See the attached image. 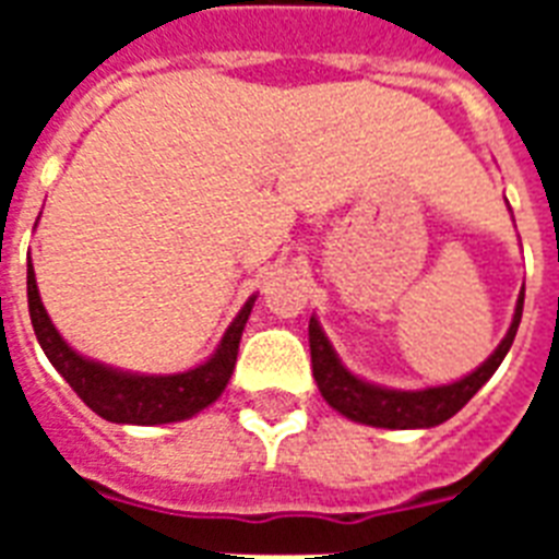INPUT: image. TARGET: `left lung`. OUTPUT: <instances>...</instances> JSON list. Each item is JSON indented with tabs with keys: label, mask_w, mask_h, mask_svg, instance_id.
<instances>
[{
	"label": "left lung",
	"mask_w": 559,
	"mask_h": 559,
	"mask_svg": "<svg viewBox=\"0 0 559 559\" xmlns=\"http://www.w3.org/2000/svg\"><path fill=\"white\" fill-rule=\"evenodd\" d=\"M522 305H525V287L520 289L511 328L504 333V340L496 345L493 354L476 371L464 373L452 382H441V385L408 391L380 385V382H371L350 371L313 313L310 324H307V336H310L316 385L322 391V397L328 400V406L336 408L340 415H345L354 424L377 426V429H432V426L450 420L452 415H459L461 408L467 406V400L493 377L496 368L502 366V359L508 357L513 345V336H516V328L522 322Z\"/></svg>",
	"instance_id": "obj_1"
}]
</instances>
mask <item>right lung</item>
<instances>
[{
  "instance_id": "right-lung-1",
  "label": "right lung",
  "mask_w": 559,
  "mask_h": 559,
  "mask_svg": "<svg viewBox=\"0 0 559 559\" xmlns=\"http://www.w3.org/2000/svg\"><path fill=\"white\" fill-rule=\"evenodd\" d=\"M254 298L258 296H249V301L240 307V313L231 319L214 354L188 371H124V368L83 357L81 350H74L60 336L51 316L43 307L34 263L28 258V313L39 348L46 350L48 362L57 368V373L78 391V397L109 424H177V420H188V417L200 415L202 408H209L231 380L240 336H243V328L249 322V313H252Z\"/></svg>"
}]
</instances>
